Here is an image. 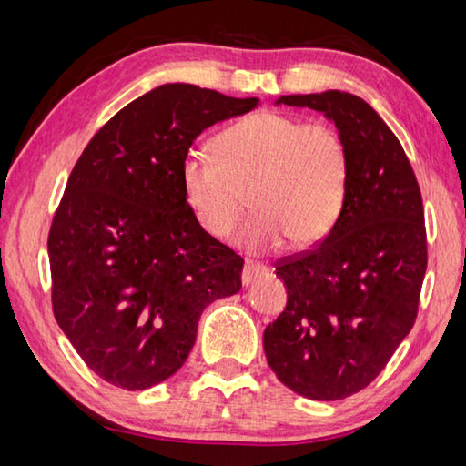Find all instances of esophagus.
Segmentation results:
<instances>
[{
  "label": "esophagus",
  "instance_id": "1",
  "mask_svg": "<svg viewBox=\"0 0 466 466\" xmlns=\"http://www.w3.org/2000/svg\"><path fill=\"white\" fill-rule=\"evenodd\" d=\"M265 273H267L265 267L255 265V263H247L242 269V286H250V283H255L258 278H263Z\"/></svg>",
  "mask_w": 466,
  "mask_h": 466
}]
</instances>
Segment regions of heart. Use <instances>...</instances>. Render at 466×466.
<instances>
[{
	"label": "heart",
	"mask_w": 466,
	"mask_h": 466,
	"mask_svg": "<svg viewBox=\"0 0 466 466\" xmlns=\"http://www.w3.org/2000/svg\"><path fill=\"white\" fill-rule=\"evenodd\" d=\"M350 157L335 127L273 110L248 115L216 137V156L188 152L180 187L197 226L222 240L244 211L255 214L236 236L248 255H267L291 240L320 242L341 216Z\"/></svg>",
	"instance_id": "b5f03b06"
}]
</instances>
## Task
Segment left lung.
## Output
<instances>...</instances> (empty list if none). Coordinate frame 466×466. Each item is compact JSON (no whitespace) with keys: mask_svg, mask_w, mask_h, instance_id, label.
I'll list each match as a JSON object with an SVG mask.
<instances>
[{"mask_svg":"<svg viewBox=\"0 0 466 466\" xmlns=\"http://www.w3.org/2000/svg\"><path fill=\"white\" fill-rule=\"evenodd\" d=\"M275 105L314 108L347 146L345 203L317 248L275 267L288 304L263 333L279 380L339 400L374 380L411 330L428 267L423 205L405 149L360 96L327 90Z\"/></svg>","mask_w":466,"mask_h":466,"instance_id":"obj_1","label":"left lung"}]
</instances>
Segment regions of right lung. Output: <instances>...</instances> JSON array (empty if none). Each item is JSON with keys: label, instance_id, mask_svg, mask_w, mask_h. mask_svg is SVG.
I'll return each instance as SVG.
<instances>
[{"label": "right lung", "instance_id": "add662e5", "mask_svg": "<svg viewBox=\"0 0 466 466\" xmlns=\"http://www.w3.org/2000/svg\"><path fill=\"white\" fill-rule=\"evenodd\" d=\"M193 84L121 108L76 162L49 232L53 312L108 384L144 390L185 364L205 306L240 289L242 258L188 209L180 164L211 125L248 113Z\"/></svg>", "mask_w": 466, "mask_h": 466}]
</instances>
